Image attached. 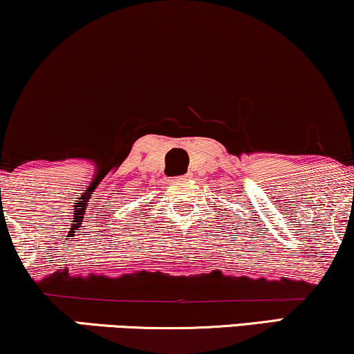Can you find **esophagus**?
<instances>
[{
  "label": "esophagus",
  "mask_w": 354,
  "mask_h": 354,
  "mask_svg": "<svg viewBox=\"0 0 354 354\" xmlns=\"http://www.w3.org/2000/svg\"><path fill=\"white\" fill-rule=\"evenodd\" d=\"M189 178H190V174H185V176L178 177V178H177V180H178V182H182V184H185V182H187V180H189Z\"/></svg>",
  "instance_id": "34e87169"
}]
</instances>
